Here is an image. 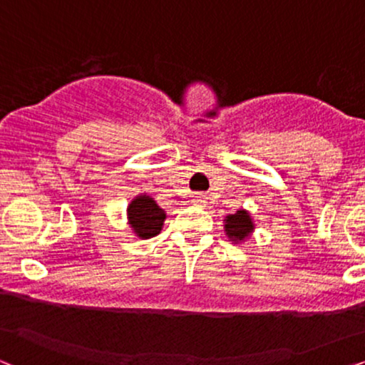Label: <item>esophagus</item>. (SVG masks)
Here are the masks:
<instances>
[{
	"instance_id": "34e87169",
	"label": "esophagus",
	"mask_w": 365,
	"mask_h": 365,
	"mask_svg": "<svg viewBox=\"0 0 365 365\" xmlns=\"http://www.w3.org/2000/svg\"><path fill=\"white\" fill-rule=\"evenodd\" d=\"M193 205H205V197H203V195H195V197H193Z\"/></svg>"
}]
</instances>
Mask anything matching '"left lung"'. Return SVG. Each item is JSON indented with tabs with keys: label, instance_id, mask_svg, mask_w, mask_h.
Segmentation results:
<instances>
[{
	"label": "left lung",
	"instance_id": "8db88e82",
	"mask_svg": "<svg viewBox=\"0 0 365 365\" xmlns=\"http://www.w3.org/2000/svg\"><path fill=\"white\" fill-rule=\"evenodd\" d=\"M254 230L252 218L245 210H237L225 218V232L232 242H244Z\"/></svg>",
	"mask_w": 365,
	"mask_h": 365
}]
</instances>
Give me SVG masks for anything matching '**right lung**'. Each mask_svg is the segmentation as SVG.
Segmentation results:
<instances>
[{"label":"right lung","mask_w":365,"mask_h":365,"mask_svg":"<svg viewBox=\"0 0 365 365\" xmlns=\"http://www.w3.org/2000/svg\"><path fill=\"white\" fill-rule=\"evenodd\" d=\"M128 222L140 239H152L158 235L165 222V210L148 195H138L128 205Z\"/></svg>","instance_id":"right-lung-1"}]
</instances>
